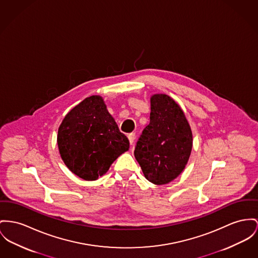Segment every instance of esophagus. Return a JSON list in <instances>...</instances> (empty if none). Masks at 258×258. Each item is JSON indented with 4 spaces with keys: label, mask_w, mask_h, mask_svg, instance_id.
Segmentation results:
<instances>
[{
    "label": "esophagus",
    "mask_w": 258,
    "mask_h": 258,
    "mask_svg": "<svg viewBox=\"0 0 258 258\" xmlns=\"http://www.w3.org/2000/svg\"><path fill=\"white\" fill-rule=\"evenodd\" d=\"M128 139H129V142L131 145H133L134 141H135V133H131L128 135Z\"/></svg>",
    "instance_id": "34e87169"
}]
</instances>
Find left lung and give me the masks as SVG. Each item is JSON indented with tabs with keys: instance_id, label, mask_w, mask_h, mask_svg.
Listing matches in <instances>:
<instances>
[{
	"instance_id": "8db88e82",
	"label": "left lung",
	"mask_w": 258,
	"mask_h": 258,
	"mask_svg": "<svg viewBox=\"0 0 258 258\" xmlns=\"http://www.w3.org/2000/svg\"><path fill=\"white\" fill-rule=\"evenodd\" d=\"M150 124L134 151L147 180L165 185L185 169L192 148V133L181 106L165 94L151 97Z\"/></svg>"
}]
</instances>
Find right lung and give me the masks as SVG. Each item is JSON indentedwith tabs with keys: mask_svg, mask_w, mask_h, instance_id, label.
<instances>
[{
	"mask_svg": "<svg viewBox=\"0 0 258 258\" xmlns=\"http://www.w3.org/2000/svg\"><path fill=\"white\" fill-rule=\"evenodd\" d=\"M56 141L64 164L86 181L105 174L130 145L101 96L88 97L69 111L58 127Z\"/></svg>",
	"mask_w": 258,
	"mask_h": 258,
	"instance_id": "1",
	"label": "right lung"
}]
</instances>
